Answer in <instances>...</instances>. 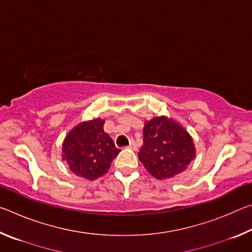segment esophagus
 I'll list each match as a JSON object with an SVG mask.
<instances>
[{
    "label": "esophagus",
    "instance_id": "esophagus-1",
    "mask_svg": "<svg viewBox=\"0 0 252 252\" xmlns=\"http://www.w3.org/2000/svg\"><path fill=\"white\" fill-rule=\"evenodd\" d=\"M127 148H129V149H132V150H135L136 147H135V143H134V141H131V142H130V146L127 147Z\"/></svg>",
    "mask_w": 252,
    "mask_h": 252
}]
</instances>
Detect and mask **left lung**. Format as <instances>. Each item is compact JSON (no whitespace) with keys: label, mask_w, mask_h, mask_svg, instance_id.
I'll list each match as a JSON object with an SVG mask.
<instances>
[{"label":"left lung","mask_w":252,"mask_h":252,"mask_svg":"<svg viewBox=\"0 0 252 252\" xmlns=\"http://www.w3.org/2000/svg\"><path fill=\"white\" fill-rule=\"evenodd\" d=\"M147 171L162 180L185 171L195 157L192 136L180 123L168 117L146 121L143 146L138 153Z\"/></svg>","instance_id":"1"}]
</instances>
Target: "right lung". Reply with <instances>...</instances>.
Returning a JSON list of instances; mask_svg holds the SVG:
<instances>
[{
	"mask_svg": "<svg viewBox=\"0 0 252 252\" xmlns=\"http://www.w3.org/2000/svg\"><path fill=\"white\" fill-rule=\"evenodd\" d=\"M100 118L75 126L63 140L62 159L75 176L95 180L108 172L120 150L103 130Z\"/></svg>",
	"mask_w": 252,
	"mask_h": 252,
	"instance_id": "right-lung-1",
	"label": "right lung"
}]
</instances>
